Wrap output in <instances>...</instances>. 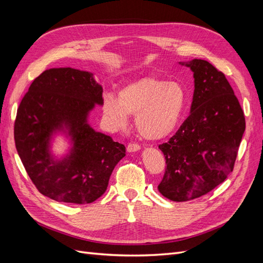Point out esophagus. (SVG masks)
<instances>
[{
  "instance_id": "34e87169",
  "label": "esophagus",
  "mask_w": 263,
  "mask_h": 263,
  "mask_svg": "<svg viewBox=\"0 0 263 263\" xmlns=\"http://www.w3.org/2000/svg\"><path fill=\"white\" fill-rule=\"evenodd\" d=\"M139 149H140V146L137 144H134V142H130V144H128V146H127V151H128V153H134V151H138Z\"/></svg>"
}]
</instances>
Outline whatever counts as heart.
Masks as SVG:
<instances>
[{
	"instance_id": "1",
	"label": "heart",
	"mask_w": 263,
	"mask_h": 263,
	"mask_svg": "<svg viewBox=\"0 0 263 263\" xmlns=\"http://www.w3.org/2000/svg\"><path fill=\"white\" fill-rule=\"evenodd\" d=\"M185 104V93L180 84L165 82L157 77H144L126 84L117 100L107 94L103 101V114L115 129L135 117L138 134L148 140H159L176 128Z\"/></svg>"
}]
</instances>
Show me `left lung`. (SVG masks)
I'll return each instance as SVG.
<instances>
[{"label": "left lung", "instance_id": "obj_1", "mask_svg": "<svg viewBox=\"0 0 263 263\" xmlns=\"http://www.w3.org/2000/svg\"><path fill=\"white\" fill-rule=\"evenodd\" d=\"M180 63L193 71L191 113L159 146L166 166L158 190L174 202L203 196L226 180L246 129L243 110L225 74L206 60Z\"/></svg>", "mask_w": 263, "mask_h": 263}]
</instances>
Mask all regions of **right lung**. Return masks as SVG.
I'll list each match as a JSON object with an SVG mask.
<instances>
[{"label":"right lung","instance_id":"right-lung-1","mask_svg":"<svg viewBox=\"0 0 263 263\" xmlns=\"http://www.w3.org/2000/svg\"><path fill=\"white\" fill-rule=\"evenodd\" d=\"M103 87L87 71L52 68L30 84L14 124L18 156L37 190L51 200L87 204L104 194L115 165L125 157V146L95 132L87 116L103 105ZM65 132L73 148L54 159L50 140Z\"/></svg>","mask_w":263,"mask_h":263}]
</instances>
